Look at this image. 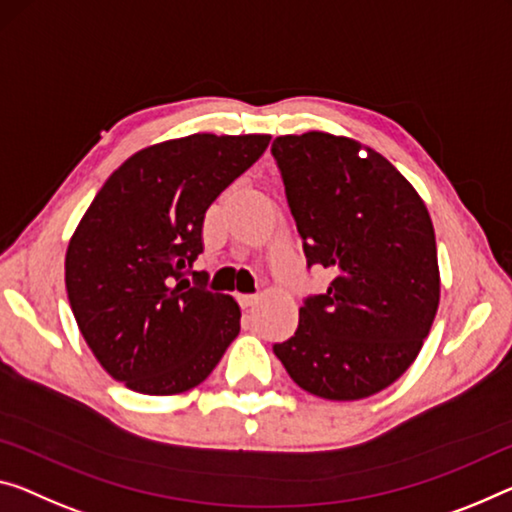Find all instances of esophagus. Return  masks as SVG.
I'll list each match as a JSON object with an SVG mask.
<instances>
[{"mask_svg": "<svg viewBox=\"0 0 512 512\" xmlns=\"http://www.w3.org/2000/svg\"><path fill=\"white\" fill-rule=\"evenodd\" d=\"M238 302L242 309H251V306L258 304V295H238Z\"/></svg>", "mask_w": 512, "mask_h": 512, "instance_id": "obj_1", "label": "esophagus"}]
</instances>
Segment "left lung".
<instances>
[{
	"label": "left lung",
	"instance_id": "obj_1",
	"mask_svg": "<svg viewBox=\"0 0 512 512\" xmlns=\"http://www.w3.org/2000/svg\"><path fill=\"white\" fill-rule=\"evenodd\" d=\"M272 155L306 265L334 272L274 355L313 396H373L412 366L439 306L426 203L387 157L350 137L283 135Z\"/></svg>",
	"mask_w": 512,
	"mask_h": 512
}]
</instances>
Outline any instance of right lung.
<instances>
[{
  "instance_id": "1",
  "label": "right lung",
  "mask_w": 512,
  "mask_h": 512,
  "mask_svg": "<svg viewBox=\"0 0 512 512\" xmlns=\"http://www.w3.org/2000/svg\"><path fill=\"white\" fill-rule=\"evenodd\" d=\"M270 135H190L128 157L77 224L68 302L100 366L146 396L212 373L240 334V306L185 279L203 251L210 203L254 164ZM196 274V272H194Z\"/></svg>"
}]
</instances>
